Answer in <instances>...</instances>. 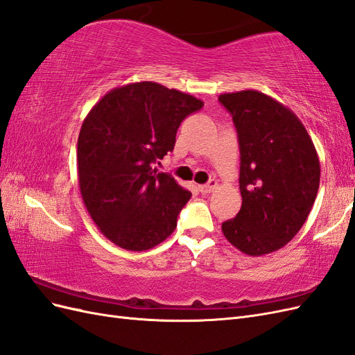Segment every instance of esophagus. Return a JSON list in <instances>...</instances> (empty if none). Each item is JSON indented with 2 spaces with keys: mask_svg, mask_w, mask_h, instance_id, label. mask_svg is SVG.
<instances>
[{
  "mask_svg": "<svg viewBox=\"0 0 355 355\" xmlns=\"http://www.w3.org/2000/svg\"><path fill=\"white\" fill-rule=\"evenodd\" d=\"M216 187H218V182L214 180V179H211V180L207 182L206 185H200L198 189H200V192H202V194H209V192L216 189Z\"/></svg>",
  "mask_w": 355,
  "mask_h": 355,
  "instance_id": "obj_1",
  "label": "esophagus"
}]
</instances>
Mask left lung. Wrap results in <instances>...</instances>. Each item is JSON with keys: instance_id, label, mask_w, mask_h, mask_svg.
Wrapping results in <instances>:
<instances>
[{"instance_id": "8db88e82", "label": "left lung", "mask_w": 355, "mask_h": 355, "mask_svg": "<svg viewBox=\"0 0 355 355\" xmlns=\"http://www.w3.org/2000/svg\"><path fill=\"white\" fill-rule=\"evenodd\" d=\"M240 145L237 216L222 223L234 247L262 256L302 228L320 187V161L304 124L287 106L257 90L223 93Z\"/></svg>"}]
</instances>
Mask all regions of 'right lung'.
I'll return each mask as SVG.
<instances>
[{"mask_svg": "<svg viewBox=\"0 0 355 355\" xmlns=\"http://www.w3.org/2000/svg\"><path fill=\"white\" fill-rule=\"evenodd\" d=\"M202 101L153 81L106 93L84 118L81 197L101 232L125 250L153 249L175 231L191 192L153 166L173 151L180 123Z\"/></svg>", "mask_w": 355, "mask_h": 355, "instance_id": "add662e5", "label": "right lung"}]
</instances>
